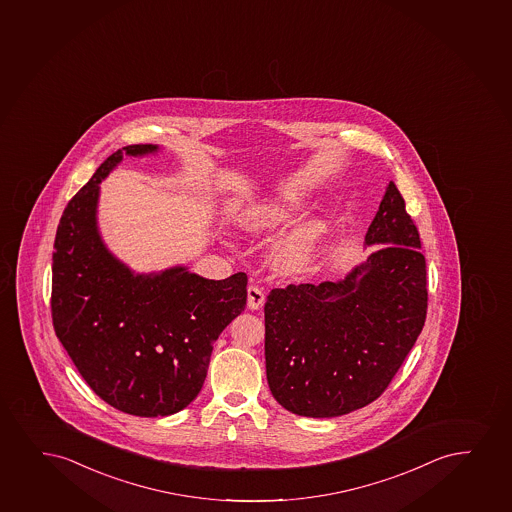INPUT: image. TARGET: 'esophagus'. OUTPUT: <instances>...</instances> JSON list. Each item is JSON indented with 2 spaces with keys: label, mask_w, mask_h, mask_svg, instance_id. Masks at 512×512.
<instances>
[{
  "label": "esophagus",
  "mask_w": 512,
  "mask_h": 512,
  "mask_svg": "<svg viewBox=\"0 0 512 512\" xmlns=\"http://www.w3.org/2000/svg\"><path fill=\"white\" fill-rule=\"evenodd\" d=\"M263 305H265V292L261 291L256 285H251L247 289V306L251 310H259Z\"/></svg>",
  "instance_id": "1"
}]
</instances>
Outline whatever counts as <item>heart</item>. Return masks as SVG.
I'll return each mask as SVG.
<instances>
[{"mask_svg": "<svg viewBox=\"0 0 512 512\" xmlns=\"http://www.w3.org/2000/svg\"><path fill=\"white\" fill-rule=\"evenodd\" d=\"M299 202L291 195H279L268 201L253 202L235 211V223L242 232L261 233L291 220ZM324 223L311 220L282 233L270 249V258L284 275H303L315 263L324 240Z\"/></svg>", "mask_w": 512, "mask_h": 512, "instance_id": "1", "label": "heart"}]
</instances>
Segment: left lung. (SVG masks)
Here are the masks:
<instances>
[{"mask_svg": "<svg viewBox=\"0 0 512 512\" xmlns=\"http://www.w3.org/2000/svg\"><path fill=\"white\" fill-rule=\"evenodd\" d=\"M382 244L343 280L273 289L265 305L266 379L292 414L337 417L377 400L421 334L426 258L389 182L365 246Z\"/></svg>", "mask_w": 512, "mask_h": 512, "instance_id": "obj_1", "label": "left lung"}]
</instances>
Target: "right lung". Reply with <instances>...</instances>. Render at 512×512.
I'll list each match as a JSON object with an SVG mask.
<instances>
[{
  "label": "right lung",
  "mask_w": 512,
  "mask_h": 512,
  "mask_svg": "<svg viewBox=\"0 0 512 512\" xmlns=\"http://www.w3.org/2000/svg\"><path fill=\"white\" fill-rule=\"evenodd\" d=\"M128 145L107 157L60 218L52 266L55 334L88 386L124 414H176L199 395L213 344L246 308L247 275L209 280L173 266L135 273L98 232L100 182L123 156L156 154Z\"/></svg>",
  "instance_id": "obj_1"
}]
</instances>
